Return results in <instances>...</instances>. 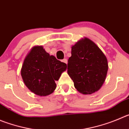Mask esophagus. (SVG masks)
Masks as SVG:
<instances>
[{
	"label": "esophagus",
	"mask_w": 129,
	"mask_h": 129,
	"mask_svg": "<svg viewBox=\"0 0 129 129\" xmlns=\"http://www.w3.org/2000/svg\"><path fill=\"white\" fill-rule=\"evenodd\" d=\"M62 62L67 64V59H66V58H64V59H63V60H62Z\"/></svg>",
	"instance_id": "34e87169"
}]
</instances>
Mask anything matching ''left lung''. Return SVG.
Here are the masks:
<instances>
[{
	"label": "left lung",
	"instance_id": "1",
	"mask_svg": "<svg viewBox=\"0 0 129 129\" xmlns=\"http://www.w3.org/2000/svg\"><path fill=\"white\" fill-rule=\"evenodd\" d=\"M108 70V60L100 48L87 38L72 46L67 73L74 87L83 94H91L101 88Z\"/></svg>",
	"mask_w": 129,
	"mask_h": 129
}]
</instances>
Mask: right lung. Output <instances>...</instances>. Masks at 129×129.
Listing matches in <instances>:
<instances>
[{
    "mask_svg": "<svg viewBox=\"0 0 129 129\" xmlns=\"http://www.w3.org/2000/svg\"><path fill=\"white\" fill-rule=\"evenodd\" d=\"M67 65L53 55L43 46H35L24 60L21 75L24 83L31 92L40 96L51 94L56 88L58 80Z\"/></svg>",
    "mask_w": 129,
    "mask_h": 129,
    "instance_id": "1",
    "label": "right lung"
}]
</instances>
